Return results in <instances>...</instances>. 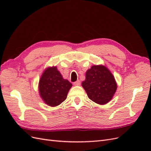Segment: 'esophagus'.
Segmentation results:
<instances>
[{"instance_id": "34e87169", "label": "esophagus", "mask_w": 151, "mask_h": 151, "mask_svg": "<svg viewBox=\"0 0 151 151\" xmlns=\"http://www.w3.org/2000/svg\"><path fill=\"white\" fill-rule=\"evenodd\" d=\"M73 84H74V86H79L81 84V82H80V81L78 80V81L74 82V83H73Z\"/></svg>"}]
</instances>
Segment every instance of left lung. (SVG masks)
<instances>
[{"instance_id": "1", "label": "left lung", "mask_w": 151, "mask_h": 151, "mask_svg": "<svg viewBox=\"0 0 151 151\" xmlns=\"http://www.w3.org/2000/svg\"><path fill=\"white\" fill-rule=\"evenodd\" d=\"M82 86L90 99L99 104L108 103L117 88L113 76L103 65H93L86 72Z\"/></svg>"}]
</instances>
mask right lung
Instances as JSON below:
<instances>
[{
    "instance_id": "1",
    "label": "right lung",
    "mask_w": 151,
    "mask_h": 151,
    "mask_svg": "<svg viewBox=\"0 0 151 151\" xmlns=\"http://www.w3.org/2000/svg\"><path fill=\"white\" fill-rule=\"evenodd\" d=\"M72 84L63 79L56 67H50L40 78L39 91L45 103L50 106H56L67 98Z\"/></svg>"
}]
</instances>
